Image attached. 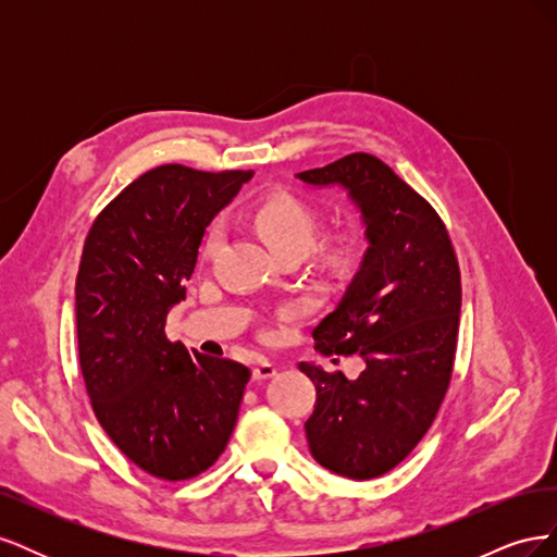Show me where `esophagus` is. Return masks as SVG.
I'll list each match as a JSON object with an SVG mask.
<instances>
[{
    "label": "esophagus",
    "mask_w": 557,
    "mask_h": 557,
    "mask_svg": "<svg viewBox=\"0 0 557 557\" xmlns=\"http://www.w3.org/2000/svg\"><path fill=\"white\" fill-rule=\"evenodd\" d=\"M272 376H276V367L269 360H258L256 367H252V379L264 381V379H272Z\"/></svg>",
    "instance_id": "1"
}]
</instances>
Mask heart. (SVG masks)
I'll return each instance as SVG.
<instances>
[{"label": "heart", "mask_w": 557, "mask_h": 557, "mask_svg": "<svg viewBox=\"0 0 557 557\" xmlns=\"http://www.w3.org/2000/svg\"><path fill=\"white\" fill-rule=\"evenodd\" d=\"M250 223L256 232L281 258H301L311 250L315 267L332 281L348 278L360 262V242L352 232H332L318 239L323 227V213L309 199L293 193H269L252 205ZM221 248V230L209 227L201 242V258H215Z\"/></svg>", "instance_id": "obj_1"}]
</instances>
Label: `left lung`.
Returning <instances> with one entry per match:
<instances>
[{
    "label": "left lung",
    "instance_id": "1",
    "mask_svg": "<svg viewBox=\"0 0 557 557\" xmlns=\"http://www.w3.org/2000/svg\"><path fill=\"white\" fill-rule=\"evenodd\" d=\"M339 183L362 211L369 248L342 305L313 330L323 356H358V381L301 362L315 385L307 428L313 458L339 476L376 479L423 440L453 376L460 264L444 221L383 160L350 153L297 174Z\"/></svg>",
    "mask_w": 557,
    "mask_h": 557
}]
</instances>
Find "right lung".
<instances>
[{"label": "right lung", "mask_w": 557, "mask_h": 557, "mask_svg": "<svg viewBox=\"0 0 557 557\" xmlns=\"http://www.w3.org/2000/svg\"><path fill=\"white\" fill-rule=\"evenodd\" d=\"M252 172L160 164L95 218L76 276L83 381L99 425L146 474L207 471L237 425L248 367L170 342L207 225Z\"/></svg>", "instance_id": "right-lung-1"}]
</instances>
